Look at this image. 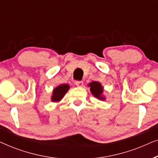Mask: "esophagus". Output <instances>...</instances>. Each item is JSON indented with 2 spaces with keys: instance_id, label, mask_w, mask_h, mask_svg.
<instances>
[{
  "instance_id": "1",
  "label": "esophagus",
  "mask_w": 158,
  "mask_h": 158,
  "mask_svg": "<svg viewBox=\"0 0 158 158\" xmlns=\"http://www.w3.org/2000/svg\"><path fill=\"white\" fill-rule=\"evenodd\" d=\"M75 85L78 87H82L83 85V81H75Z\"/></svg>"
}]
</instances>
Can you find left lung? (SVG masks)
Listing matches in <instances>:
<instances>
[{"label":"left lung","instance_id":"obj_1","mask_svg":"<svg viewBox=\"0 0 158 158\" xmlns=\"http://www.w3.org/2000/svg\"><path fill=\"white\" fill-rule=\"evenodd\" d=\"M88 87H90V90L93 96L96 98L101 101H105L106 97L103 96V87L101 83L98 81H93L88 84Z\"/></svg>","mask_w":158,"mask_h":158}]
</instances>
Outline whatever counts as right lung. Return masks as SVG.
I'll use <instances>...</instances> for the list:
<instances>
[{
    "instance_id": "add662e5",
    "label": "right lung",
    "mask_w": 158,
    "mask_h": 158,
    "mask_svg": "<svg viewBox=\"0 0 158 158\" xmlns=\"http://www.w3.org/2000/svg\"><path fill=\"white\" fill-rule=\"evenodd\" d=\"M70 89V85L68 84H60L54 88L52 94L51 96V101L52 102H60L63 98L64 95Z\"/></svg>"
}]
</instances>
